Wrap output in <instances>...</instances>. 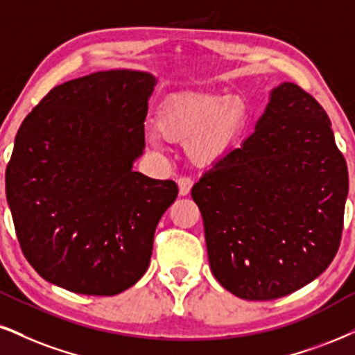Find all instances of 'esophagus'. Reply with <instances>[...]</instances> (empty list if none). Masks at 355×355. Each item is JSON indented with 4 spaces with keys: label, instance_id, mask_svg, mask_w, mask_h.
I'll use <instances>...</instances> for the list:
<instances>
[{
    "label": "esophagus",
    "instance_id": "1",
    "mask_svg": "<svg viewBox=\"0 0 355 355\" xmlns=\"http://www.w3.org/2000/svg\"><path fill=\"white\" fill-rule=\"evenodd\" d=\"M178 184H179V194L187 196L191 192V187H192V184H194V181H192L191 178L182 176L178 179Z\"/></svg>",
    "mask_w": 355,
    "mask_h": 355
}]
</instances>
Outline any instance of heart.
<instances>
[{
	"instance_id": "1",
	"label": "heart",
	"mask_w": 355,
	"mask_h": 355,
	"mask_svg": "<svg viewBox=\"0 0 355 355\" xmlns=\"http://www.w3.org/2000/svg\"><path fill=\"white\" fill-rule=\"evenodd\" d=\"M247 120V103L239 97L179 94L161 107L159 130L168 139L187 143L198 164H212L237 146Z\"/></svg>"
}]
</instances>
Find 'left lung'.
I'll list each match as a JSON object with an SVG mask.
<instances>
[{"label":"left lung","instance_id":"obj_1","mask_svg":"<svg viewBox=\"0 0 355 355\" xmlns=\"http://www.w3.org/2000/svg\"><path fill=\"white\" fill-rule=\"evenodd\" d=\"M347 192L329 116L313 95L284 82L250 137L192 186L214 277L250 301L311 283L339 250Z\"/></svg>","mask_w":355,"mask_h":355}]
</instances>
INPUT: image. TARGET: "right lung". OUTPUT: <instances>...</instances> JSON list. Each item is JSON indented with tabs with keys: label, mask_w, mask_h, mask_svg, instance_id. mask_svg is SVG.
Here are the masks:
<instances>
[{
	"label": "right lung",
	"mask_w": 355,
	"mask_h": 355,
	"mask_svg": "<svg viewBox=\"0 0 355 355\" xmlns=\"http://www.w3.org/2000/svg\"><path fill=\"white\" fill-rule=\"evenodd\" d=\"M155 77L107 71L52 89L24 118L6 166L21 250L46 282L113 296L150 266L176 182L133 171Z\"/></svg>",
	"instance_id": "right-lung-1"
}]
</instances>
